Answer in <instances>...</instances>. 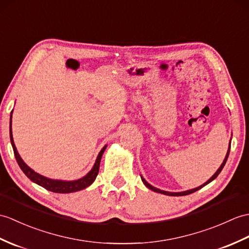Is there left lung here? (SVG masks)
<instances>
[{"instance_id":"8db88e82","label":"left lung","mask_w":249,"mask_h":249,"mask_svg":"<svg viewBox=\"0 0 249 249\" xmlns=\"http://www.w3.org/2000/svg\"><path fill=\"white\" fill-rule=\"evenodd\" d=\"M230 143H231V139H230ZM230 143H229V146H228V151H227V154H226V157H225V159H224V161H223V163L221 164V166L218 167L217 171L214 173V174H213V176L209 179V180H207L204 184H201V186H199V187H197V188H194V189H191V190L183 191V192H169V191H163V190H160V189H158V188L153 187L152 184H149V183L145 180V179H144V178L141 176L142 181H143V183L145 184V186H146L148 189H151L152 191H154V192L161 193V194H164V195H169V196H183V195H188V194H191V193H194V192H196V191H198L199 189H201L203 187L207 186V184L210 183L212 180H214V179L218 176V174H219V173H221V171L223 170V167L225 166V164H226V161H227V159H228L229 152H230Z\"/></svg>"}]
</instances>
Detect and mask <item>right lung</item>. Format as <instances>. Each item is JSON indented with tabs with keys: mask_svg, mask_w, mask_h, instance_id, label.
I'll use <instances>...</instances> for the list:
<instances>
[{
	"mask_svg": "<svg viewBox=\"0 0 249 249\" xmlns=\"http://www.w3.org/2000/svg\"><path fill=\"white\" fill-rule=\"evenodd\" d=\"M11 118H13V111L10 113V125H9V135H10V142H11V145H13V149H14V153H15V157L17 162H18L20 169L23 171V173L31 179V180L35 183L39 184V186H41L42 188L52 191V192H55V193H73V192H77V191L80 190H84L87 187H89L90 184L93 183V181L95 180V178L98 174V170H100V163H101V159H102V156L105 152V149L107 147V145L104 146L101 152L98 153L96 160H95V163L94 165L92 166V169L87 173V174L79 178L76 179V180H59V179H51L48 178L45 176H42L38 174L37 172H35L34 170H32L30 166H28L23 159L21 158V156L19 155L18 151H17V147L15 145V142H14V138H13V130H11Z\"/></svg>",
	"mask_w": 249,
	"mask_h": 249,
	"instance_id": "right-lung-1",
	"label": "right lung"
}]
</instances>
